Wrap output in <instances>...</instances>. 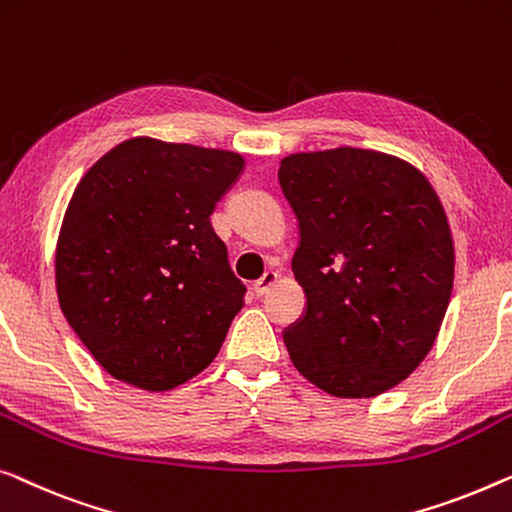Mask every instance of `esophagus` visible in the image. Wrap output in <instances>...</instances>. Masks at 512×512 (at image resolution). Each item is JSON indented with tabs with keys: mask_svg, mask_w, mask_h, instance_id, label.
I'll list each match as a JSON object with an SVG mask.
<instances>
[{
	"mask_svg": "<svg viewBox=\"0 0 512 512\" xmlns=\"http://www.w3.org/2000/svg\"><path fill=\"white\" fill-rule=\"evenodd\" d=\"M277 279H279V277H277V272H274V270L265 272L261 279L254 281V295H258V298H261V295L268 293L270 288H272L274 284H277Z\"/></svg>",
	"mask_w": 512,
	"mask_h": 512,
	"instance_id": "1",
	"label": "esophagus"
}]
</instances>
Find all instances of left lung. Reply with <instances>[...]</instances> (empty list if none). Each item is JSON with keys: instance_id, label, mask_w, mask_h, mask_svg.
<instances>
[{"instance_id": "1", "label": "left lung", "mask_w": 512, "mask_h": 512, "mask_svg": "<svg viewBox=\"0 0 512 512\" xmlns=\"http://www.w3.org/2000/svg\"><path fill=\"white\" fill-rule=\"evenodd\" d=\"M281 194L298 219L305 309L284 330L298 372L335 397H374L429 353L453 291L455 251L427 177L388 154H291Z\"/></svg>"}]
</instances>
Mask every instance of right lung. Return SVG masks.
<instances>
[{"mask_svg":"<svg viewBox=\"0 0 512 512\" xmlns=\"http://www.w3.org/2000/svg\"><path fill=\"white\" fill-rule=\"evenodd\" d=\"M242 170L235 152L131 138L73 191L55 256L59 307L115 379L170 390L219 353L247 288L210 217Z\"/></svg>","mask_w":512,"mask_h":512,"instance_id":"1","label":"right lung"}]
</instances>
